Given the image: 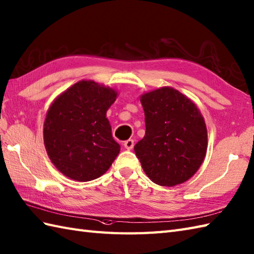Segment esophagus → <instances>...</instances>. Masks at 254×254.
<instances>
[{
	"mask_svg": "<svg viewBox=\"0 0 254 254\" xmlns=\"http://www.w3.org/2000/svg\"><path fill=\"white\" fill-rule=\"evenodd\" d=\"M123 145H125L126 149H127V150H131V149L133 148V147H134V140L129 138V139L126 140V141H125V144H123Z\"/></svg>",
	"mask_w": 254,
	"mask_h": 254,
	"instance_id": "obj_1",
	"label": "esophagus"
}]
</instances>
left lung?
Wrapping results in <instances>:
<instances>
[{
  "instance_id": "1",
  "label": "left lung",
  "mask_w": 254,
  "mask_h": 254,
  "mask_svg": "<svg viewBox=\"0 0 254 254\" xmlns=\"http://www.w3.org/2000/svg\"><path fill=\"white\" fill-rule=\"evenodd\" d=\"M146 132L134 146L146 175L161 186L190 180L207 152L203 117L190 98L172 87H161L140 97Z\"/></svg>"
}]
</instances>
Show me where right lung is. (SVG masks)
Returning a JSON list of instances; mask_svg holds the SVG:
<instances>
[{"label":"right lung","mask_w":254,"mask_h":254,"mask_svg":"<svg viewBox=\"0 0 254 254\" xmlns=\"http://www.w3.org/2000/svg\"><path fill=\"white\" fill-rule=\"evenodd\" d=\"M116 98L113 88L82 80L52 104L44 121V145L53 164L67 178L95 180L119 154L106 118Z\"/></svg>","instance_id":"add662e5"}]
</instances>
